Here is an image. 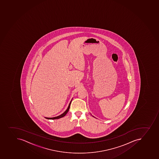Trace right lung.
<instances>
[{"label": "right lung", "instance_id": "right-lung-1", "mask_svg": "<svg viewBox=\"0 0 159 159\" xmlns=\"http://www.w3.org/2000/svg\"><path fill=\"white\" fill-rule=\"evenodd\" d=\"M71 102V101L70 102V104H69V106H68V108L65 111V112H64L61 115H59L58 116L55 117H52V118H47V117H45V118H47V119H48V120H56V119H59V118H62L67 113V112H68V111H69Z\"/></svg>", "mask_w": 159, "mask_h": 159}]
</instances>
